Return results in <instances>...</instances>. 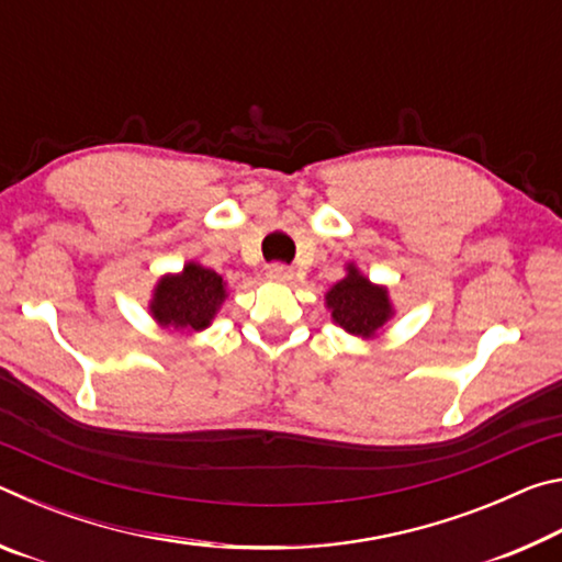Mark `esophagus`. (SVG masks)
<instances>
[{
  "instance_id": "obj_1",
  "label": "esophagus",
  "mask_w": 562,
  "mask_h": 562,
  "mask_svg": "<svg viewBox=\"0 0 562 562\" xmlns=\"http://www.w3.org/2000/svg\"><path fill=\"white\" fill-rule=\"evenodd\" d=\"M265 274H268L272 282H290L292 280V270L288 268V265H282V262L268 265V270H265Z\"/></svg>"
}]
</instances>
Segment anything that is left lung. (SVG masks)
<instances>
[{
	"label": "left lung",
	"instance_id": "obj_1",
	"mask_svg": "<svg viewBox=\"0 0 562 562\" xmlns=\"http://www.w3.org/2000/svg\"><path fill=\"white\" fill-rule=\"evenodd\" d=\"M325 304L337 327L361 339H374L376 331L394 317L389 290L361 274L355 262H349L345 278L327 290Z\"/></svg>",
	"mask_w": 562,
	"mask_h": 562
}]
</instances>
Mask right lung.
<instances>
[{
    "instance_id": "1",
    "label": "right lung",
    "mask_w": 562,
    "mask_h": 562,
    "mask_svg": "<svg viewBox=\"0 0 562 562\" xmlns=\"http://www.w3.org/2000/svg\"><path fill=\"white\" fill-rule=\"evenodd\" d=\"M227 297L225 280L201 262H186L183 270L164 274L148 302L150 317L164 329L203 331L213 325Z\"/></svg>"
}]
</instances>
